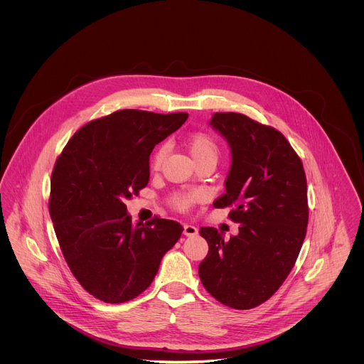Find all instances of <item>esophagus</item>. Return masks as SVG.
<instances>
[{"instance_id":"1","label":"esophagus","mask_w":364,"mask_h":364,"mask_svg":"<svg viewBox=\"0 0 364 364\" xmlns=\"http://www.w3.org/2000/svg\"><path fill=\"white\" fill-rule=\"evenodd\" d=\"M183 234L186 237H193L198 234V228L195 225H191V224H185L183 225Z\"/></svg>"}]
</instances>
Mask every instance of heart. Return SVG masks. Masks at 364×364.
I'll return each instance as SVG.
<instances>
[{
	"label": "heart",
	"mask_w": 364,
	"mask_h": 364,
	"mask_svg": "<svg viewBox=\"0 0 364 364\" xmlns=\"http://www.w3.org/2000/svg\"><path fill=\"white\" fill-rule=\"evenodd\" d=\"M188 149L195 162L202 159H215L218 156V144L211 134L206 132H196L188 139ZM165 156V147H158L151 156V169H159ZM199 200L198 192H176L169 198L171 206L179 211H186L191 206Z\"/></svg>",
	"instance_id": "1"
}]
</instances>
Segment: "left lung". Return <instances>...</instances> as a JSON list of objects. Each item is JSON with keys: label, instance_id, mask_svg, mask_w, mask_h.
I'll list each match as a JSON object with an SVG mask.
<instances>
[{"label": "left lung", "instance_id": "1", "mask_svg": "<svg viewBox=\"0 0 364 364\" xmlns=\"http://www.w3.org/2000/svg\"><path fill=\"white\" fill-rule=\"evenodd\" d=\"M210 124L227 140L232 162L225 193L213 206L231 208L238 235L224 240L202 227L208 254L199 276L221 304L250 310L269 300L291 272L309 224L303 162L276 129L235 112H218Z\"/></svg>", "mask_w": 364, "mask_h": 364}]
</instances>
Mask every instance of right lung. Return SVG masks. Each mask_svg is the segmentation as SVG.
I'll use <instances>...</instances> for the list:
<instances>
[{"label":"right lung","mask_w":364,"mask_h":364,"mask_svg":"<svg viewBox=\"0 0 364 364\" xmlns=\"http://www.w3.org/2000/svg\"><path fill=\"white\" fill-rule=\"evenodd\" d=\"M188 113L123 109L82 126L57 158L49 211L70 270L95 299L120 304L154 280L183 227L154 217L132 223L126 199L147 186L150 154Z\"/></svg>","instance_id":"obj_1"}]
</instances>
